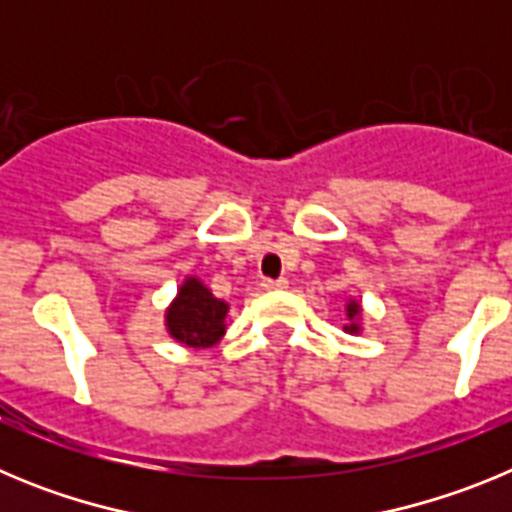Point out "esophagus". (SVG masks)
Masks as SVG:
<instances>
[{
	"instance_id": "34e87169",
	"label": "esophagus",
	"mask_w": 512,
	"mask_h": 512,
	"mask_svg": "<svg viewBox=\"0 0 512 512\" xmlns=\"http://www.w3.org/2000/svg\"><path fill=\"white\" fill-rule=\"evenodd\" d=\"M287 279H264V282H261V287L264 289H269V292H274V289H287Z\"/></svg>"
}]
</instances>
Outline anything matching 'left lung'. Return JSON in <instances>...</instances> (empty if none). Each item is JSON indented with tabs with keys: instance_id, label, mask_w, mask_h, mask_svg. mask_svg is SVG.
<instances>
[{
	"instance_id": "1",
	"label": "left lung",
	"mask_w": 512,
	"mask_h": 512,
	"mask_svg": "<svg viewBox=\"0 0 512 512\" xmlns=\"http://www.w3.org/2000/svg\"><path fill=\"white\" fill-rule=\"evenodd\" d=\"M346 315H348V325H343V330L346 333H359L361 325H359V318H361V305L356 300H351L346 305Z\"/></svg>"
}]
</instances>
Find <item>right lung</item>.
<instances>
[{"label":"right lung","instance_id":"add662e5","mask_svg":"<svg viewBox=\"0 0 512 512\" xmlns=\"http://www.w3.org/2000/svg\"><path fill=\"white\" fill-rule=\"evenodd\" d=\"M228 302L217 300L197 277H187L166 310V330L189 348H210L225 336Z\"/></svg>","mask_w":512,"mask_h":512}]
</instances>
